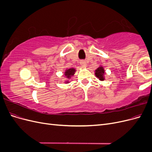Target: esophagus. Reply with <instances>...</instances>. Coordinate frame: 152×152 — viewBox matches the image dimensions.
Returning <instances> with one entry per match:
<instances>
[{
  "instance_id": "34e87169",
  "label": "esophagus",
  "mask_w": 152,
  "mask_h": 152,
  "mask_svg": "<svg viewBox=\"0 0 152 152\" xmlns=\"http://www.w3.org/2000/svg\"><path fill=\"white\" fill-rule=\"evenodd\" d=\"M80 65H81L82 67H86V61H83V60L80 61Z\"/></svg>"
}]
</instances>
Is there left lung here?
Instances as JSON below:
<instances>
[{
    "label": "left lung",
    "instance_id": "left-lung-1",
    "mask_svg": "<svg viewBox=\"0 0 152 152\" xmlns=\"http://www.w3.org/2000/svg\"><path fill=\"white\" fill-rule=\"evenodd\" d=\"M104 68L102 66H99L96 70H95V75L98 78L99 80H104Z\"/></svg>",
    "mask_w": 152,
    "mask_h": 152
}]
</instances>
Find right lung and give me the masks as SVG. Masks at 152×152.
<instances>
[{"label": "right lung", "mask_w": 152, "mask_h": 152, "mask_svg": "<svg viewBox=\"0 0 152 152\" xmlns=\"http://www.w3.org/2000/svg\"><path fill=\"white\" fill-rule=\"evenodd\" d=\"M75 72H76L75 69V68H73L66 69L65 73H64V75H65V76L67 78L68 80V79H70L71 78H72V77L75 74ZM68 80L65 81V83L68 84V83H69V82H69V80Z\"/></svg>", "instance_id": "add662e5"}]
</instances>
